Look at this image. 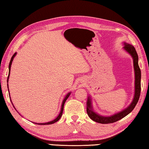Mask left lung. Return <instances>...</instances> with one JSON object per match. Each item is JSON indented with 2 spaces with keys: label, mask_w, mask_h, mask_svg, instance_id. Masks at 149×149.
<instances>
[{
  "label": "left lung",
  "mask_w": 149,
  "mask_h": 149,
  "mask_svg": "<svg viewBox=\"0 0 149 149\" xmlns=\"http://www.w3.org/2000/svg\"><path fill=\"white\" fill-rule=\"evenodd\" d=\"M123 49L129 53L133 60V66H134L135 70V94L134 97L132 102L128 107H127L122 112H120L110 116H103L96 113L93 109L92 101L90 97H88L87 102V112L89 117L92 120L96 122L100 123H110L117 122V121L122 119L123 118L129 114L134 109L136 104L139 99L141 94V73L138 64V55L135 47L132 45L127 44L124 42V47Z\"/></svg>",
  "instance_id": "8db88e82"
}]
</instances>
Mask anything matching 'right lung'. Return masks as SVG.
Listing matches in <instances>:
<instances>
[{
    "instance_id": "1",
    "label": "right lung",
    "mask_w": 149,
    "mask_h": 149,
    "mask_svg": "<svg viewBox=\"0 0 149 149\" xmlns=\"http://www.w3.org/2000/svg\"><path fill=\"white\" fill-rule=\"evenodd\" d=\"M16 54H17L16 52V53H14V54L13 56H12V58H11L9 66H8V68H9V73H8V79H7V83H8V79H9L10 74V69H11V65H12V61H13V60H14V57L16 56ZM7 86H8V84H7ZM70 94H71V92H70V93H68V94L66 95V96H65V98L64 99V100H63V101H62V107H61V110H60V114H58V116H57L56 118H55V119H54V120L51 121V122H47V123H36V124H38V125H49V124H52V123H55V122H58V120H60V118H61L62 115L63 110H64V103H65V101H66L67 99H68V98L69 97V96L70 95ZM14 108H15V107H14Z\"/></svg>"
}]
</instances>
